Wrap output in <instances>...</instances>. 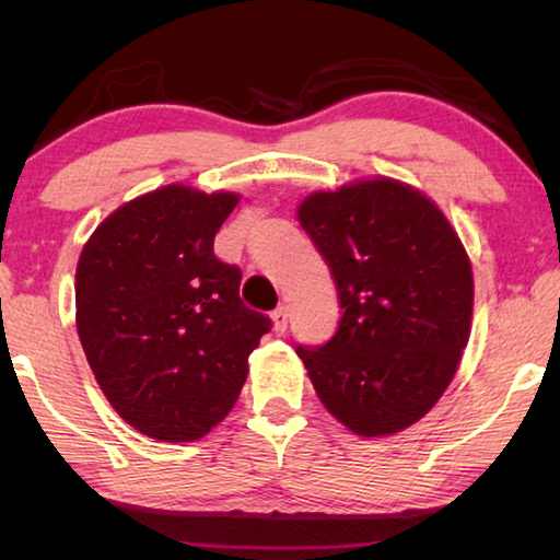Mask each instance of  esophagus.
<instances>
[{
    "mask_svg": "<svg viewBox=\"0 0 560 560\" xmlns=\"http://www.w3.org/2000/svg\"><path fill=\"white\" fill-rule=\"evenodd\" d=\"M271 324H273V334H283V330H287V326H289V308L279 306L277 311H273Z\"/></svg>",
    "mask_w": 560,
    "mask_h": 560,
    "instance_id": "esophagus-1",
    "label": "esophagus"
}]
</instances>
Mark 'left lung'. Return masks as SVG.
Returning a JSON list of instances; mask_svg holds the SVG:
<instances>
[{
	"instance_id": "8db88e82",
	"label": "left lung",
	"mask_w": 560,
	"mask_h": 560,
	"mask_svg": "<svg viewBox=\"0 0 560 560\" xmlns=\"http://www.w3.org/2000/svg\"><path fill=\"white\" fill-rule=\"evenodd\" d=\"M296 220L343 308L326 346L296 348L318 400L360 438L402 432L438 405L467 348V249L428 195L383 175L308 195Z\"/></svg>"
}]
</instances>
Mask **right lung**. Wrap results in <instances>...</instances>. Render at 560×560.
<instances>
[{"mask_svg": "<svg viewBox=\"0 0 560 560\" xmlns=\"http://www.w3.org/2000/svg\"><path fill=\"white\" fill-rule=\"evenodd\" d=\"M236 202L173 183L120 205L83 244V353L113 410L145 438L195 442L220 424L271 328L242 303V271L212 249Z\"/></svg>", "mask_w": 560, "mask_h": 560, "instance_id": "right-lung-1", "label": "right lung"}]
</instances>
